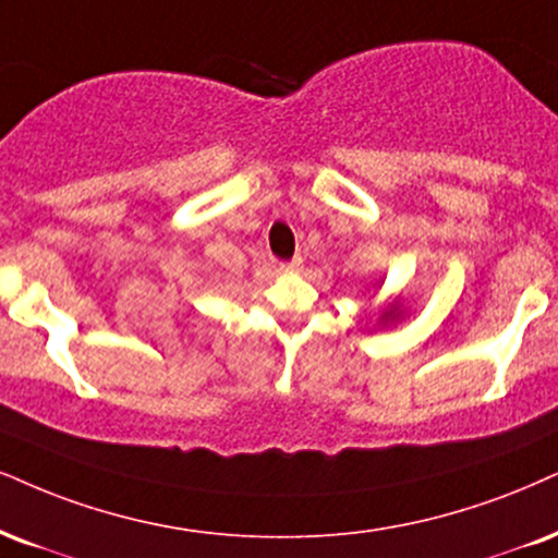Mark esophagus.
Segmentation results:
<instances>
[{
	"label": "esophagus",
	"mask_w": 558,
	"mask_h": 558,
	"mask_svg": "<svg viewBox=\"0 0 558 558\" xmlns=\"http://www.w3.org/2000/svg\"><path fill=\"white\" fill-rule=\"evenodd\" d=\"M300 268H302V260H300V258H294V260H284V264H279V271H287V274L300 271Z\"/></svg>",
	"instance_id": "1"
}]
</instances>
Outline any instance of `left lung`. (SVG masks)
I'll use <instances>...</instances> for the list:
<instances>
[{
  "label": "left lung",
  "instance_id": "1",
  "mask_svg": "<svg viewBox=\"0 0 558 558\" xmlns=\"http://www.w3.org/2000/svg\"><path fill=\"white\" fill-rule=\"evenodd\" d=\"M383 318H385V320H396V318H401V311H398V302H393V305H390L388 311L383 313Z\"/></svg>",
  "mask_w": 558,
  "mask_h": 558
}]
</instances>
